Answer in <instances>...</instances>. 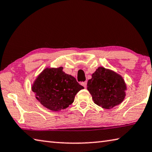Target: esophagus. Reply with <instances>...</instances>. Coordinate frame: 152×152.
<instances>
[{"mask_svg": "<svg viewBox=\"0 0 152 152\" xmlns=\"http://www.w3.org/2000/svg\"><path fill=\"white\" fill-rule=\"evenodd\" d=\"M82 85L83 86L86 88V86H87V82H82Z\"/></svg>", "mask_w": 152, "mask_h": 152, "instance_id": "esophagus-1", "label": "esophagus"}]
</instances>
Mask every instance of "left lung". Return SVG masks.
<instances>
[{
  "instance_id": "1",
  "label": "left lung",
  "mask_w": 152,
  "mask_h": 152,
  "mask_svg": "<svg viewBox=\"0 0 152 152\" xmlns=\"http://www.w3.org/2000/svg\"><path fill=\"white\" fill-rule=\"evenodd\" d=\"M87 89L96 105L110 110L120 104L126 95L123 77L112 70L98 67L88 80Z\"/></svg>"
}]
</instances>
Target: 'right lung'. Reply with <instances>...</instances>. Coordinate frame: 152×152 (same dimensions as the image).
<instances>
[{"mask_svg": "<svg viewBox=\"0 0 152 152\" xmlns=\"http://www.w3.org/2000/svg\"><path fill=\"white\" fill-rule=\"evenodd\" d=\"M62 66L45 68L31 85L35 98L44 107L54 112L67 108L75 96L84 89L76 78L66 74Z\"/></svg>", "mask_w": 152, "mask_h": 152, "instance_id": "obj_1", "label": "right lung"}]
</instances>
